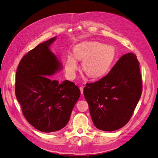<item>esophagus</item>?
Instances as JSON below:
<instances>
[{"label":"esophagus","mask_w":158,"mask_h":158,"mask_svg":"<svg viewBox=\"0 0 158 158\" xmlns=\"http://www.w3.org/2000/svg\"><path fill=\"white\" fill-rule=\"evenodd\" d=\"M80 92H81V94H84V88L83 87H80Z\"/></svg>","instance_id":"esophagus-1"}]
</instances>
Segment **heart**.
<instances>
[{
  "label": "heart",
  "instance_id": "1",
  "mask_svg": "<svg viewBox=\"0 0 158 158\" xmlns=\"http://www.w3.org/2000/svg\"><path fill=\"white\" fill-rule=\"evenodd\" d=\"M74 56L66 57L64 68L66 75L74 78L78 68L76 58L82 60V69L90 78H97L109 71L115 56V51L111 45H103L98 41H85L76 45L73 49Z\"/></svg>",
  "mask_w": 158,
  "mask_h": 158
}]
</instances>
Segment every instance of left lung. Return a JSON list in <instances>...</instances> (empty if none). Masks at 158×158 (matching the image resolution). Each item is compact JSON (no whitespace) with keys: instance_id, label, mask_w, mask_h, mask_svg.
Listing matches in <instances>:
<instances>
[{"instance_id":"8db88e82","label":"left lung","mask_w":158,"mask_h":158,"mask_svg":"<svg viewBox=\"0 0 158 158\" xmlns=\"http://www.w3.org/2000/svg\"><path fill=\"white\" fill-rule=\"evenodd\" d=\"M136 56H122L107 75L88 83L84 95L97 128L114 131L129 121L142 94V76Z\"/></svg>"}]
</instances>
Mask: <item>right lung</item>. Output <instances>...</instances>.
<instances>
[{"label":"right lung","mask_w":158,"mask_h":158,"mask_svg":"<svg viewBox=\"0 0 158 158\" xmlns=\"http://www.w3.org/2000/svg\"><path fill=\"white\" fill-rule=\"evenodd\" d=\"M54 37L28 52L19 63L16 76V97L30 125L44 132L64 128L80 95L77 85L69 80L60 83L47 76L63 66L50 46Z\"/></svg>","instance_id":"right-lung-1"}]
</instances>
